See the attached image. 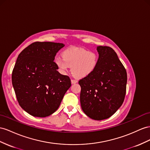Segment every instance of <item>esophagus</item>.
<instances>
[{
	"label": "esophagus",
	"instance_id": "obj_1",
	"mask_svg": "<svg viewBox=\"0 0 150 150\" xmlns=\"http://www.w3.org/2000/svg\"><path fill=\"white\" fill-rule=\"evenodd\" d=\"M71 83H76V82H77V80H75V79H72L71 80Z\"/></svg>",
	"mask_w": 150,
	"mask_h": 150
}]
</instances>
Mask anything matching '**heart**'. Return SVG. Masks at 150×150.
I'll use <instances>...</instances> for the list:
<instances>
[{"label":"heart","instance_id":"1","mask_svg":"<svg viewBox=\"0 0 150 150\" xmlns=\"http://www.w3.org/2000/svg\"><path fill=\"white\" fill-rule=\"evenodd\" d=\"M62 57L54 59L59 71L64 74L71 67V74L77 79L86 77L93 74L99 61L97 52L83 48H68L62 52Z\"/></svg>","mask_w":150,"mask_h":150}]
</instances>
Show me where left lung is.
Returning <instances> with one entry per match:
<instances>
[{
  "mask_svg": "<svg viewBox=\"0 0 150 150\" xmlns=\"http://www.w3.org/2000/svg\"><path fill=\"white\" fill-rule=\"evenodd\" d=\"M96 69L79 80L80 99L83 112L96 120L110 117L122 106L126 93L127 76L114 50L98 46Z\"/></svg>",
  "mask_w": 150,
  "mask_h": 150,
  "instance_id": "left-lung-1",
  "label": "left lung"
}]
</instances>
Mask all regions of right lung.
<instances>
[{"mask_svg": "<svg viewBox=\"0 0 150 150\" xmlns=\"http://www.w3.org/2000/svg\"><path fill=\"white\" fill-rule=\"evenodd\" d=\"M64 46L35 42L18 55L12 73L13 86L19 105L33 117H45L55 112L71 86L70 77L59 74L54 61Z\"/></svg>", "mask_w": 150, "mask_h": 150, "instance_id": "right-lung-1", "label": "right lung"}]
</instances>
